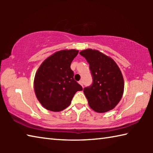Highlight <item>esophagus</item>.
<instances>
[{"instance_id":"obj_1","label":"esophagus","mask_w":153,"mask_h":153,"mask_svg":"<svg viewBox=\"0 0 153 153\" xmlns=\"http://www.w3.org/2000/svg\"><path fill=\"white\" fill-rule=\"evenodd\" d=\"M78 83H79V84L80 85H81V86H82L83 88H84V85H83V82L82 81V80H81V81H79Z\"/></svg>"}]
</instances>
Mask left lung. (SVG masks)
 <instances>
[{
  "instance_id": "obj_1",
  "label": "left lung",
  "mask_w": 153,
  "mask_h": 153,
  "mask_svg": "<svg viewBox=\"0 0 153 153\" xmlns=\"http://www.w3.org/2000/svg\"><path fill=\"white\" fill-rule=\"evenodd\" d=\"M79 54L89 63L93 78L92 86L84 89L90 108L100 113L112 110L123 94L124 80L120 67L113 59L97 50L88 48Z\"/></svg>"
}]
</instances>
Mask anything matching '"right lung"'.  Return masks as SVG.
Masks as SVG:
<instances>
[{"mask_svg":"<svg viewBox=\"0 0 153 153\" xmlns=\"http://www.w3.org/2000/svg\"><path fill=\"white\" fill-rule=\"evenodd\" d=\"M76 49L56 52L42 62L36 71L33 87L36 97L46 109L59 112L71 104L82 87L74 79L71 63L78 54Z\"/></svg>","mask_w":153,"mask_h":153,"instance_id":"add662e5","label":"right lung"}]
</instances>
